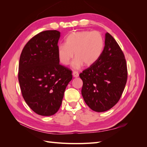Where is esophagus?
I'll list each match as a JSON object with an SVG mask.
<instances>
[{
  "label": "esophagus",
  "mask_w": 147,
  "mask_h": 147,
  "mask_svg": "<svg viewBox=\"0 0 147 147\" xmlns=\"http://www.w3.org/2000/svg\"><path fill=\"white\" fill-rule=\"evenodd\" d=\"M73 76H74V77H79V73H78V71H73Z\"/></svg>",
  "instance_id": "34e87169"
}]
</instances>
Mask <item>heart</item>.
I'll use <instances>...</instances> for the list:
<instances>
[{
    "mask_svg": "<svg viewBox=\"0 0 147 147\" xmlns=\"http://www.w3.org/2000/svg\"><path fill=\"white\" fill-rule=\"evenodd\" d=\"M104 39L99 31H81L68 34L65 43L58 48V56L64 65L70 63L74 56L72 63L75 68L82 67L83 64L90 66L99 59L104 48Z\"/></svg>",
    "mask_w": 147,
    "mask_h": 147,
    "instance_id": "1",
    "label": "heart"
}]
</instances>
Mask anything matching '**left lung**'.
Segmentation results:
<instances>
[{"mask_svg": "<svg viewBox=\"0 0 147 147\" xmlns=\"http://www.w3.org/2000/svg\"><path fill=\"white\" fill-rule=\"evenodd\" d=\"M79 76L83 81L84 101L94 111H106L120 99L128 78L126 61L119 45L108 32L99 59Z\"/></svg>", "mask_w": 147, "mask_h": 147, "instance_id": "obj_1", "label": "left lung"}]
</instances>
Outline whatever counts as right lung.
Wrapping results in <instances>:
<instances>
[{
	"mask_svg": "<svg viewBox=\"0 0 147 147\" xmlns=\"http://www.w3.org/2000/svg\"><path fill=\"white\" fill-rule=\"evenodd\" d=\"M60 32L42 31L32 37L22 50L18 80L26 102L41 116L55 115L61 106L72 71L59 63L58 42Z\"/></svg>",
	"mask_w": 147,
	"mask_h": 147,
	"instance_id": "1",
	"label": "right lung"
}]
</instances>
